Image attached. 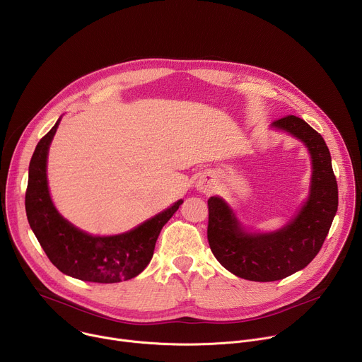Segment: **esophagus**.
Here are the masks:
<instances>
[{
  "mask_svg": "<svg viewBox=\"0 0 362 362\" xmlns=\"http://www.w3.org/2000/svg\"><path fill=\"white\" fill-rule=\"evenodd\" d=\"M197 189L200 190V192H203V193H209L212 189H214V183H212V180L211 179H202V180H199L197 182Z\"/></svg>",
  "mask_w": 362,
  "mask_h": 362,
  "instance_id": "34e87169",
  "label": "esophagus"
}]
</instances>
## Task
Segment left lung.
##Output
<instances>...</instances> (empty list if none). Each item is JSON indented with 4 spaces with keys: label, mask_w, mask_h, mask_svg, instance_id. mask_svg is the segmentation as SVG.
Returning <instances> with one entry per match:
<instances>
[{
    "label": "left lung",
    "mask_w": 362,
    "mask_h": 362,
    "mask_svg": "<svg viewBox=\"0 0 362 362\" xmlns=\"http://www.w3.org/2000/svg\"><path fill=\"white\" fill-rule=\"evenodd\" d=\"M272 127L299 139L311 153V190L298 215L276 232L247 233L223 199L208 200V240L215 257L233 275L255 282L279 281L303 269L322 247L338 209V185L322 136L292 115Z\"/></svg>",
    "instance_id": "1"
}]
</instances>
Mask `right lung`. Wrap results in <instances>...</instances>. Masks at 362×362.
<instances>
[{
	"instance_id": "right-lung-1",
	"label": "right lung",
	"mask_w": 362,
	"mask_h": 362,
	"mask_svg": "<svg viewBox=\"0 0 362 362\" xmlns=\"http://www.w3.org/2000/svg\"><path fill=\"white\" fill-rule=\"evenodd\" d=\"M59 123L38 141L30 162L25 192L28 223L51 264L63 274L97 284L132 279L148 265L162 228L183 200L122 235L91 236L77 229L57 212L47 185V154Z\"/></svg>"
}]
</instances>
